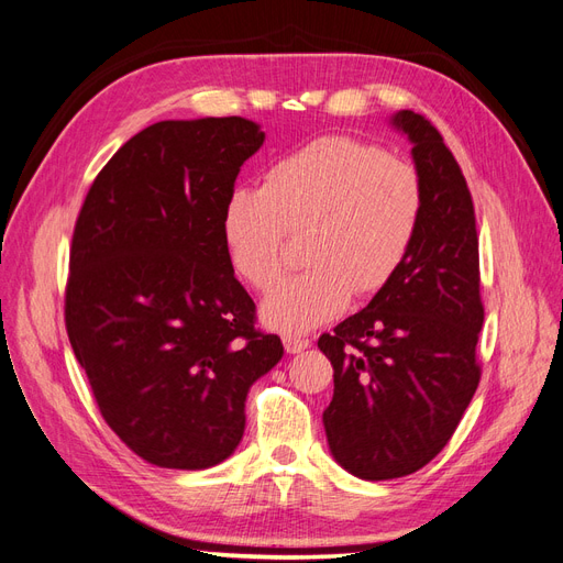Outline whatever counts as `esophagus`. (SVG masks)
Instances as JSON below:
<instances>
[{"instance_id": "34e87169", "label": "esophagus", "mask_w": 563, "mask_h": 563, "mask_svg": "<svg viewBox=\"0 0 563 563\" xmlns=\"http://www.w3.org/2000/svg\"><path fill=\"white\" fill-rule=\"evenodd\" d=\"M283 346H285V351L287 353H301V351H306L308 346H311V341L308 339H303V336H292V334H287V336H283Z\"/></svg>"}]
</instances>
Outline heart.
<instances>
[{
  "instance_id": "heart-1",
  "label": "heart",
  "mask_w": 563,
  "mask_h": 563,
  "mask_svg": "<svg viewBox=\"0 0 563 563\" xmlns=\"http://www.w3.org/2000/svg\"><path fill=\"white\" fill-rule=\"evenodd\" d=\"M423 179L376 144L318 137L280 156L262 189L235 187L222 208L227 257L260 292L285 271L287 233H306L301 276L262 301L266 328L301 334L346 311L351 295H374L397 274L419 233Z\"/></svg>"
}]
</instances>
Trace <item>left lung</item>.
<instances>
[{"label":"left lung","mask_w":563,"mask_h":563,"mask_svg":"<svg viewBox=\"0 0 563 563\" xmlns=\"http://www.w3.org/2000/svg\"><path fill=\"white\" fill-rule=\"evenodd\" d=\"M390 125L423 179L419 233L367 308L318 339L334 367L322 411L330 451L369 482L416 473L451 440L479 384L484 322L475 208L459 163L421 114L400 110Z\"/></svg>","instance_id":"1"}]
</instances>
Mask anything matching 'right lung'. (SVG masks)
I'll use <instances>...</instances> for the list:
<instances>
[{
    "instance_id": "right-lung-1",
    "label": "right lung",
    "mask_w": 563,
    "mask_h": 563,
    "mask_svg": "<svg viewBox=\"0 0 563 563\" xmlns=\"http://www.w3.org/2000/svg\"><path fill=\"white\" fill-rule=\"evenodd\" d=\"M264 137L243 117L150 125L100 170L71 235V351L107 426L158 467L227 461L250 386L283 357L222 243L224 201Z\"/></svg>"
}]
</instances>
